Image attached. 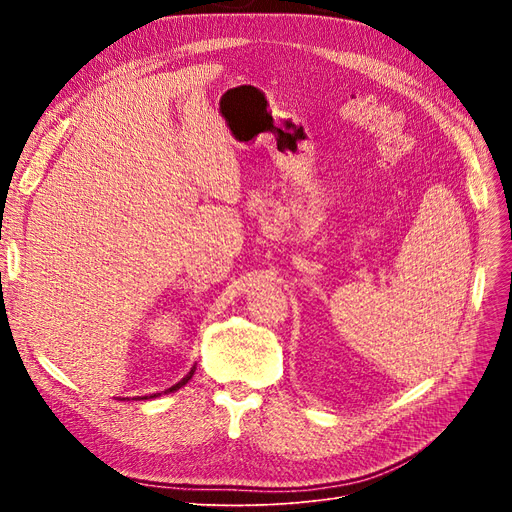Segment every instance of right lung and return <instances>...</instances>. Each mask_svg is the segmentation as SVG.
I'll use <instances>...</instances> for the list:
<instances>
[{
	"label": "right lung",
	"instance_id": "add662e5",
	"mask_svg": "<svg viewBox=\"0 0 512 512\" xmlns=\"http://www.w3.org/2000/svg\"><path fill=\"white\" fill-rule=\"evenodd\" d=\"M195 369H197V367L193 365V367H191V371H188V373L184 375V378H182L178 384H174L172 388H168L164 394H168V392H176V390H180L184 384H188V380H191L193 375H195ZM155 396H161V394H159V392H155V394H151V396H139V400H141V398H143V400H149V398H155ZM132 400H137V398H132Z\"/></svg>",
	"mask_w": 512,
	"mask_h": 512
}]
</instances>
